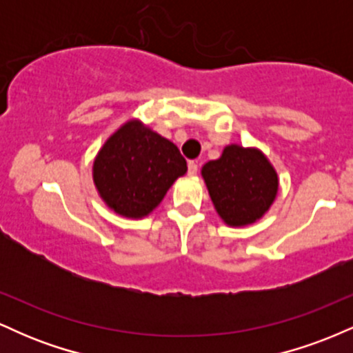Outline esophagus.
<instances>
[{
	"label": "esophagus",
	"instance_id": "esophagus-1",
	"mask_svg": "<svg viewBox=\"0 0 353 353\" xmlns=\"http://www.w3.org/2000/svg\"><path fill=\"white\" fill-rule=\"evenodd\" d=\"M197 171H199V165H197V163H194V161H189V164H188L189 176H196Z\"/></svg>",
	"mask_w": 353,
	"mask_h": 353
}]
</instances>
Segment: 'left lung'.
<instances>
[{"instance_id":"8db88e82","label":"left lung","mask_w":353,"mask_h":353,"mask_svg":"<svg viewBox=\"0 0 353 353\" xmlns=\"http://www.w3.org/2000/svg\"><path fill=\"white\" fill-rule=\"evenodd\" d=\"M201 174L216 212L230 228L257 222L277 197V171L257 148L225 145L219 159L202 165Z\"/></svg>"}]
</instances>
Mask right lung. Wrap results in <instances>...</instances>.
<instances>
[{
	"label": "right lung",
	"instance_id": "add662e5",
	"mask_svg": "<svg viewBox=\"0 0 353 353\" xmlns=\"http://www.w3.org/2000/svg\"><path fill=\"white\" fill-rule=\"evenodd\" d=\"M185 172L188 163L177 145L139 119H129L112 132L92 164L99 197L128 219L149 216Z\"/></svg>",
	"mask_w": 353,
	"mask_h": 353
}]
</instances>
